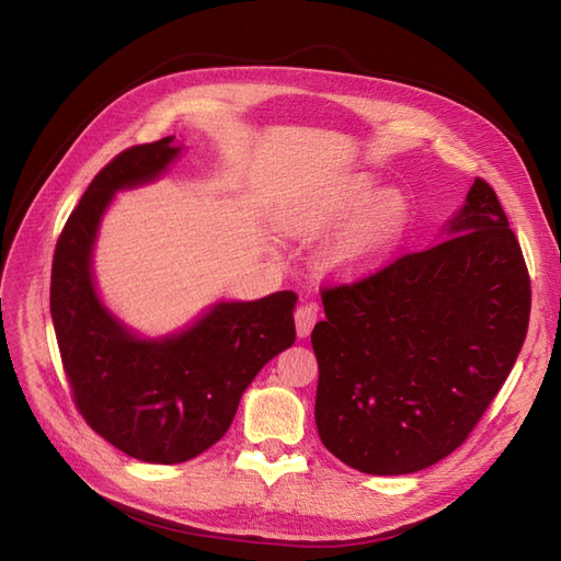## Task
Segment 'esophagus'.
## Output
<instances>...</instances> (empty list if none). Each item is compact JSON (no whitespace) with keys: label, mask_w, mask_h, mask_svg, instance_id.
<instances>
[{"label":"esophagus","mask_w":561,"mask_h":561,"mask_svg":"<svg viewBox=\"0 0 561 561\" xmlns=\"http://www.w3.org/2000/svg\"><path fill=\"white\" fill-rule=\"evenodd\" d=\"M318 320V307L313 301H307V304H299L297 311H295V328H297V336L304 339L309 336L313 325Z\"/></svg>","instance_id":"obj_1"}]
</instances>
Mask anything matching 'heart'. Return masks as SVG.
<instances>
[{"instance_id": "b5f03b06", "label": "heart", "mask_w": 561, "mask_h": 561, "mask_svg": "<svg viewBox=\"0 0 561 561\" xmlns=\"http://www.w3.org/2000/svg\"><path fill=\"white\" fill-rule=\"evenodd\" d=\"M412 222V198L369 173L346 178L320 203L297 217L304 229H334L351 225L325 252V274L336 280L367 278L390 260Z\"/></svg>"}]
</instances>
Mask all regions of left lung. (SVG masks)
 Segmentation results:
<instances>
[{
	"instance_id": "1",
	"label": "left lung",
	"mask_w": 561,
	"mask_h": 561,
	"mask_svg": "<svg viewBox=\"0 0 561 561\" xmlns=\"http://www.w3.org/2000/svg\"><path fill=\"white\" fill-rule=\"evenodd\" d=\"M316 426L339 461L407 474L443 461L511 375L531 285L494 190L474 180L439 241L322 293Z\"/></svg>"
}]
</instances>
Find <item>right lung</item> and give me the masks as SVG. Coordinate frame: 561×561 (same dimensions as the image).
Here are the masks:
<instances>
[{"instance_id": "1", "label": "right lung", "mask_w": 561, "mask_h": 561, "mask_svg": "<svg viewBox=\"0 0 561 561\" xmlns=\"http://www.w3.org/2000/svg\"><path fill=\"white\" fill-rule=\"evenodd\" d=\"M182 151L168 135L107 163L67 219L50 274V318L79 412L110 445L159 466L213 447L260 369L295 344L290 290L219 299L161 336L135 332L100 297L93 252L114 196L157 182Z\"/></svg>"}]
</instances>
